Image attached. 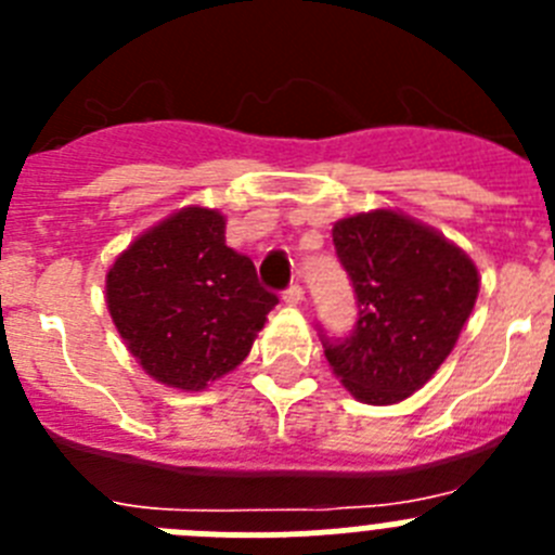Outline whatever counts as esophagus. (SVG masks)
<instances>
[{"mask_svg":"<svg viewBox=\"0 0 555 555\" xmlns=\"http://www.w3.org/2000/svg\"><path fill=\"white\" fill-rule=\"evenodd\" d=\"M302 300H306V292H302L300 283H292V286L283 292V302H288V306H300Z\"/></svg>","mask_w":555,"mask_h":555,"instance_id":"obj_1","label":"esophagus"}]
</instances>
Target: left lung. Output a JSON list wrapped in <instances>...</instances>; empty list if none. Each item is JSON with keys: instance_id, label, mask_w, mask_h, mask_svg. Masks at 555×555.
Masks as SVG:
<instances>
[{"instance_id": "8db88e82", "label": "left lung", "mask_w": 555, "mask_h": 555, "mask_svg": "<svg viewBox=\"0 0 555 555\" xmlns=\"http://www.w3.org/2000/svg\"><path fill=\"white\" fill-rule=\"evenodd\" d=\"M333 244L356 288L358 322L347 338L322 336L327 364L361 403H400L459 341L478 269L442 233L389 208L338 219Z\"/></svg>"}]
</instances>
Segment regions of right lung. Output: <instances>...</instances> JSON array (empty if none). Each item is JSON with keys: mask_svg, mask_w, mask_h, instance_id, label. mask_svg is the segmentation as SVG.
<instances>
[{"mask_svg": "<svg viewBox=\"0 0 555 555\" xmlns=\"http://www.w3.org/2000/svg\"><path fill=\"white\" fill-rule=\"evenodd\" d=\"M105 300L146 375L183 391L242 364L278 306L255 263L224 244L222 214L199 205L141 233L113 261Z\"/></svg>", "mask_w": 555, "mask_h": 555, "instance_id": "right-lung-1", "label": "right lung"}]
</instances>
